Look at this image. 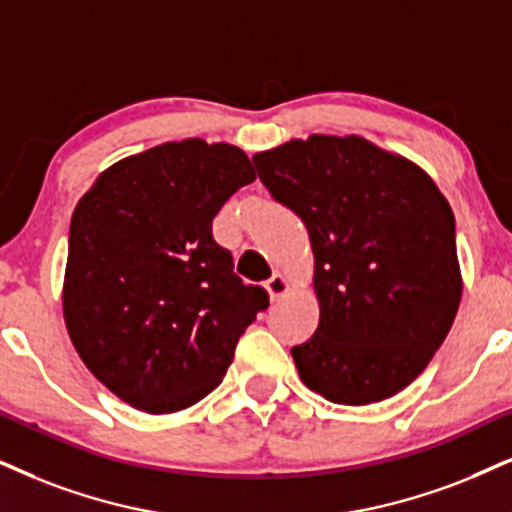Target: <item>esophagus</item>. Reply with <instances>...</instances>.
<instances>
[{
  "label": "esophagus",
  "instance_id": "obj_1",
  "mask_svg": "<svg viewBox=\"0 0 512 512\" xmlns=\"http://www.w3.org/2000/svg\"><path fill=\"white\" fill-rule=\"evenodd\" d=\"M264 290H267L269 300L276 302L278 297H283V295L288 293V281H286V276H283V274H274V276L269 278V281H264Z\"/></svg>",
  "mask_w": 512,
  "mask_h": 512
}]
</instances>
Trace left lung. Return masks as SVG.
I'll return each mask as SVG.
<instances>
[{"label": "left lung", "mask_w": 512, "mask_h": 512, "mask_svg": "<svg viewBox=\"0 0 512 512\" xmlns=\"http://www.w3.org/2000/svg\"><path fill=\"white\" fill-rule=\"evenodd\" d=\"M314 250L319 328L290 349L302 383L333 404L404 390L461 302L456 222L428 174L361 137L314 134L252 158Z\"/></svg>", "instance_id": "8db88e82"}]
</instances>
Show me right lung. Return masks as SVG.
Here are the masks:
<instances>
[{
	"mask_svg": "<svg viewBox=\"0 0 512 512\" xmlns=\"http://www.w3.org/2000/svg\"><path fill=\"white\" fill-rule=\"evenodd\" d=\"M250 181L241 148L184 139L108 167L77 203L66 328L84 366L134 409L174 413L208 397L269 307L212 238V219Z\"/></svg>",
	"mask_w": 512,
	"mask_h": 512,
	"instance_id": "obj_1",
	"label": "right lung"
}]
</instances>
